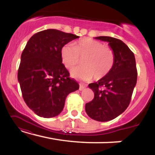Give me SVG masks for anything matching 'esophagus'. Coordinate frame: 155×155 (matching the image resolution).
Wrapping results in <instances>:
<instances>
[{"label": "esophagus", "instance_id": "34e87169", "mask_svg": "<svg viewBox=\"0 0 155 155\" xmlns=\"http://www.w3.org/2000/svg\"><path fill=\"white\" fill-rule=\"evenodd\" d=\"M85 87H86V85L83 84H79V90H84Z\"/></svg>", "mask_w": 155, "mask_h": 155}]
</instances>
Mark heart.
<instances>
[{
  "label": "heart",
  "instance_id": "1",
  "mask_svg": "<svg viewBox=\"0 0 155 155\" xmlns=\"http://www.w3.org/2000/svg\"><path fill=\"white\" fill-rule=\"evenodd\" d=\"M62 61L65 67L71 68L83 59L81 66L71 71L73 77L84 81L92 78L98 80L111 71L115 63V53L111 47L92 38H84L76 42L74 46L65 44L62 47Z\"/></svg>",
  "mask_w": 155,
  "mask_h": 155
}]
</instances>
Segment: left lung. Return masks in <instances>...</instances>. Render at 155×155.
<instances>
[{"instance_id": "1", "label": "left lung", "mask_w": 155, "mask_h": 155, "mask_svg": "<svg viewBox=\"0 0 155 155\" xmlns=\"http://www.w3.org/2000/svg\"><path fill=\"white\" fill-rule=\"evenodd\" d=\"M95 38L108 42L115 53V63L107 75L89 84L94 92V98L85 105V111L92 120L107 122L128 107L138 73L134 54L124 42L109 36Z\"/></svg>"}]
</instances>
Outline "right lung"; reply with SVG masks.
<instances>
[{"label":"right lung","mask_w":155,"mask_h":155,"mask_svg":"<svg viewBox=\"0 0 155 155\" xmlns=\"http://www.w3.org/2000/svg\"><path fill=\"white\" fill-rule=\"evenodd\" d=\"M79 38L71 33L48 29L29 39L18 69V81L25 102L39 117H54L63 111L65 98L79 90L77 81L62 63L65 44Z\"/></svg>","instance_id":"1"}]
</instances>
